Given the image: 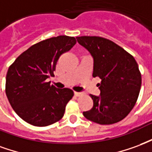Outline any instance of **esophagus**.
I'll return each instance as SVG.
<instances>
[{"label":"esophagus","mask_w":152,"mask_h":152,"mask_svg":"<svg viewBox=\"0 0 152 152\" xmlns=\"http://www.w3.org/2000/svg\"><path fill=\"white\" fill-rule=\"evenodd\" d=\"M82 95H83L82 93L77 92V91H75V96H82Z\"/></svg>","instance_id":"obj_1"}]
</instances>
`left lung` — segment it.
<instances>
[{
  "mask_svg": "<svg viewBox=\"0 0 152 152\" xmlns=\"http://www.w3.org/2000/svg\"><path fill=\"white\" fill-rule=\"evenodd\" d=\"M77 40L92 56L93 77L101 79L100 95H90L93 107L83 116L99 125L123 120L136 104L141 88V73L134 56L103 37L80 36Z\"/></svg>",
  "mask_w": 152,
  "mask_h": 152,
  "instance_id": "obj_1",
  "label": "left lung"
}]
</instances>
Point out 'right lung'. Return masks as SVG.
<instances>
[{
  "label": "right lung",
  "instance_id": "right-lung-1",
  "mask_svg": "<svg viewBox=\"0 0 152 152\" xmlns=\"http://www.w3.org/2000/svg\"><path fill=\"white\" fill-rule=\"evenodd\" d=\"M76 44L75 37L59 35L32 45L9 67L5 93L15 113L35 126H47L60 121L74 91L58 89L47 78L53 75L61 54Z\"/></svg>",
  "mask_w": 152,
  "mask_h": 152
}]
</instances>
